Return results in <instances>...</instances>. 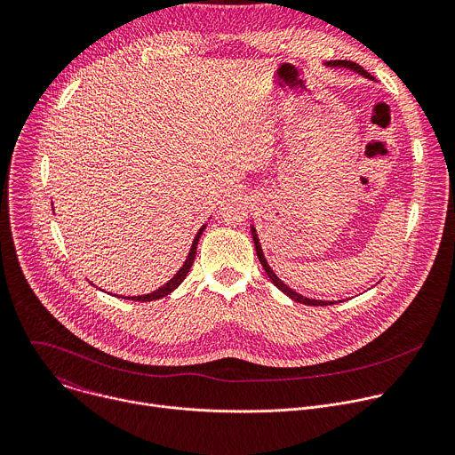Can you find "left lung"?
Masks as SVG:
<instances>
[{
  "instance_id": "left-lung-1",
  "label": "left lung",
  "mask_w": 455,
  "mask_h": 455,
  "mask_svg": "<svg viewBox=\"0 0 455 455\" xmlns=\"http://www.w3.org/2000/svg\"><path fill=\"white\" fill-rule=\"evenodd\" d=\"M326 67L328 68H346V70H351V72H355V74H360V76H363L365 79H372L362 67L360 64H356V62H351V60H331V62H326ZM250 228H251V237H253V244H255V251H257V257H259V261H261V265H263V268H265V272H267V275L270 277V281L283 291V293H286L290 299H293V300H297V302H302V304H307V306H330V304H337V302H342V300H320V299H309V297H304V295H300V293H297L295 290H291L288 284H284L277 275H275V272L272 270V267L268 265V261H267V257H265V253H263V248H261V243H259V237H257V230H255V227L253 225H250Z\"/></svg>"
}]
</instances>
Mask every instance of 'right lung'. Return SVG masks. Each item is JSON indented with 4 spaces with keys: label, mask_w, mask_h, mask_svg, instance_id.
I'll list each match as a JSON object with an SVG mask.
<instances>
[{
    "label": "right lung",
    "mask_w": 455,
    "mask_h": 455,
    "mask_svg": "<svg viewBox=\"0 0 455 455\" xmlns=\"http://www.w3.org/2000/svg\"><path fill=\"white\" fill-rule=\"evenodd\" d=\"M205 227H207V223L205 225H202V228L196 232V237H194V241H192V244H190V250H188V253H187V259H185V263L181 265V268L174 274V277L172 279H169L164 286H160L158 290H155V291H151V293H146V295H135V297H122V299H129V300H140V302H149V300H156V299H162V297H167L169 293H172L181 283H183V279L187 277V274H188V270H190V267H192V263H194V259H196V248H198V241H200V237H202V234H204V230H205Z\"/></svg>",
    "instance_id": "1"
}]
</instances>
